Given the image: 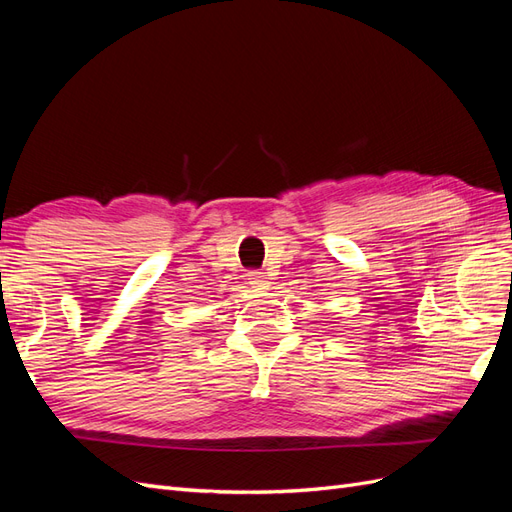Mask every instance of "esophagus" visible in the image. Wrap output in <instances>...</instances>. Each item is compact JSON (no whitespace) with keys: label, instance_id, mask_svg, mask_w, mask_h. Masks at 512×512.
<instances>
[{"label":"esophagus","instance_id":"esophagus-1","mask_svg":"<svg viewBox=\"0 0 512 512\" xmlns=\"http://www.w3.org/2000/svg\"><path fill=\"white\" fill-rule=\"evenodd\" d=\"M247 280H250V284L254 288H262V290L269 288V282L265 280V275H262L260 271H250V273H247Z\"/></svg>","mask_w":512,"mask_h":512}]
</instances>
